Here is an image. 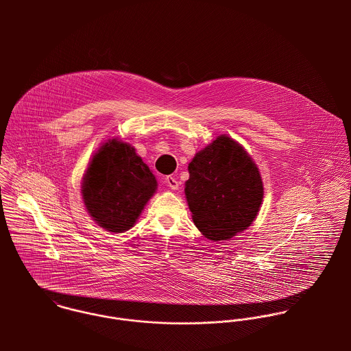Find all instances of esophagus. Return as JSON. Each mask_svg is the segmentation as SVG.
Returning <instances> with one entry per match:
<instances>
[{
	"label": "esophagus",
	"mask_w": 351,
	"mask_h": 351,
	"mask_svg": "<svg viewBox=\"0 0 351 351\" xmlns=\"http://www.w3.org/2000/svg\"><path fill=\"white\" fill-rule=\"evenodd\" d=\"M165 182H166V185H167L171 191H177V189H178V181H177L173 176H167V177L165 178Z\"/></svg>",
	"instance_id": "34e87169"
}]
</instances>
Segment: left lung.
<instances>
[{
    "instance_id": "left-lung-1",
    "label": "left lung",
    "mask_w": 351,
    "mask_h": 351,
    "mask_svg": "<svg viewBox=\"0 0 351 351\" xmlns=\"http://www.w3.org/2000/svg\"><path fill=\"white\" fill-rule=\"evenodd\" d=\"M185 195L193 221L210 241H226L254 221L263 199L262 180L250 155L219 136L189 163Z\"/></svg>"
}]
</instances>
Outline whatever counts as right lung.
Returning <instances> with one entry per match:
<instances>
[{
  "label": "right lung",
  "mask_w": 351,
  "mask_h": 351,
  "mask_svg": "<svg viewBox=\"0 0 351 351\" xmlns=\"http://www.w3.org/2000/svg\"><path fill=\"white\" fill-rule=\"evenodd\" d=\"M156 180L135 150L120 141H108L93 156L82 184L90 216L110 232L130 230L155 193Z\"/></svg>",
  "instance_id": "obj_1"
}]
</instances>
